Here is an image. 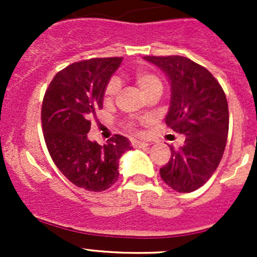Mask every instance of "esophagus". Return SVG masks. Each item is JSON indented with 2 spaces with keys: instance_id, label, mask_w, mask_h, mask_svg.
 <instances>
[{
  "instance_id": "1",
  "label": "esophagus",
  "mask_w": 257,
  "mask_h": 257,
  "mask_svg": "<svg viewBox=\"0 0 257 257\" xmlns=\"http://www.w3.org/2000/svg\"><path fill=\"white\" fill-rule=\"evenodd\" d=\"M132 144H133L134 148H145L149 145L147 142H142V141H134Z\"/></svg>"
}]
</instances>
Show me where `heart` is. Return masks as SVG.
I'll return each instance as SVG.
<instances>
[{
	"instance_id": "1",
	"label": "heart",
	"mask_w": 257,
	"mask_h": 257,
	"mask_svg": "<svg viewBox=\"0 0 257 257\" xmlns=\"http://www.w3.org/2000/svg\"><path fill=\"white\" fill-rule=\"evenodd\" d=\"M134 80H136L137 85L141 88L142 92L144 93L145 95L149 94L150 92L157 89H163V82L157 74L152 73L149 71H144V69H141V71H137L136 74H134ZM119 82L116 79H112L109 83H108L107 88H105L104 92V99L105 100H112L114 97H115L116 93L119 92Z\"/></svg>"
}]
</instances>
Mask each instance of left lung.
<instances>
[{
    "mask_svg": "<svg viewBox=\"0 0 257 257\" xmlns=\"http://www.w3.org/2000/svg\"><path fill=\"white\" fill-rule=\"evenodd\" d=\"M162 69L170 84L165 123L185 142L160 168L164 183L178 193H190L214 174L229 133V107L221 85L200 64L181 56L143 57Z\"/></svg>",
    "mask_w": 257,
    "mask_h": 257,
    "instance_id": "left-lung-1",
    "label": "left lung"
}]
</instances>
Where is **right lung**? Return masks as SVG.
Masks as SVG:
<instances>
[{"label":"right lung","mask_w":257,"mask_h":257,"mask_svg":"<svg viewBox=\"0 0 257 257\" xmlns=\"http://www.w3.org/2000/svg\"><path fill=\"white\" fill-rule=\"evenodd\" d=\"M123 58H93L69 64L54 76L42 103V129L56 167L71 183L103 191L119 177V160L131 142L115 136L99 145L88 139L89 116L103 108L105 88Z\"/></svg>","instance_id":"1"}]
</instances>
